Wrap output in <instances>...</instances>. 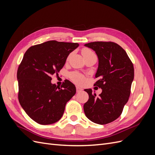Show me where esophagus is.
Listing matches in <instances>:
<instances>
[{
	"instance_id": "34e87169",
	"label": "esophagus",
	"mask_w": 155,
	"mask_h": 155,
	"mask_svg": "<svg viewBox=\"0 0 155 155\" xmlns=\"http://www.w3.org/2000/svg\"><path fill=\"white\" fill-rule=\"evenodd\" d=\"M83 91V89L82 88L79 87H76V91H77V92H81Z\"/></svg>"
}]
</instances>
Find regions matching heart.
<instances>
[{
  "mask_svg": "<svg viewBox=\"0 0 155 155\" xmlns=\"http://www.w3.org/2000/svg\"><path fill=\"white\" fill-rule=\"evenodd\" d=\"M92 54H94V53L91 50H89L88 48H84L82 50V54L84 58H85V56ZM71 79H72V81L74 82H75L77 84H81L85 81V78H84V76L82 74H79L78 72H73L72 74H71Z\"/></svg>",
  "mask_w": 155,
  "mask_h": 155,
  "instance_id": "1",
  "label": "heart"
}]
</instances>
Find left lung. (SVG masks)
Returning a JSON list of instances; mask_svg holds the SVG:
<instances>
[{
  "label": "left lung",
  "mask_w": 155,
  "mask_h": 155,
  "mask_svg": "<svg viewBox=\"0 0 155 155\" xmlns=\"http://www.w3.org/2000/svg\"><path fill=\"white\" fill-rule=\"evenodd\" d=\"M95 51L98 68L94 83L102 89L97 97L92 89H85L89 96L83 106L85 114L92 122L105 125L121 115L128 101L134 79V67L126 51L113 42L97 41L85 45Z\"/></svg>",
  "instance_id": "8db88e82"
}]
</instances>
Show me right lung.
Wrapping results in <instances>:
<instances>
[{
	"label": "right lung",
	"mask_w": 155,
	"mask_h": 155,
	"mask_svg": "<svg viewBox=\"0 0 155 155\" xmlns=\"http://www.w3.org/2000/svg\"><path fill=\"white\" fill-rule=\"evenodd\" d=\"M78 46V43L49 41L31 46L23 56L17 74L18 101L35 122H57L76 94L72 83L66 80L59 87L51 83V76L60 71L70 53Z\"/></svg>",
	"instance_id": "right-lung-1"
}]
</instances>
